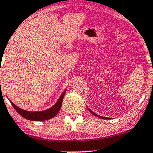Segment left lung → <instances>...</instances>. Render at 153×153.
<instances>
[{
  "mask_svg": "<svg viewBox=\"0 0 153 153\" xmlns=\"http://www.w3.org/2000/svg\"><path fill=\"white\" fill-rule=\"evenodd\" d=\"M88 109L89 110V111L91 112V114H92L93 115H94V116H96V117H99V118H100V119H109L110 118H107V117H101V116H99V115H97L96 114H95L94 112H93L92 111H91V109H89L88 108Z\"/></svg>",
  "mask_w": 153,
  "mask_h": 153,
  "instance_id": "obj_1",
  "label": "left lung"
}]
</instances>
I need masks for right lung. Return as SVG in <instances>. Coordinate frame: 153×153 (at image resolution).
<instances>
[{"label":"right lung","mask_w":153,"mask_h":153,"mask_svg":"<svg viewBox=\"0 0 153 153\" xmlns=\"http://www.w3.org/2000/svg\"><path fill=\"white\" fill-rule=\"evenodd\" d=\"M66 90L62 93V95L60 96L58 101H57V103L54 105L53 106H52L49 109H47L45 111H25L24 109H22L19 107L16 106L13 103H12L10 101V102L11 103L12 106L13 108H15V110L20 114L22 117H24L28 120L30 121H45V120H48L53 117H55L57 114V113L59 112V111L60 110L61 106L62 104V100L63 97H64L65 94Z\"/></svg>","instance_id":"1"}]
</instances>
